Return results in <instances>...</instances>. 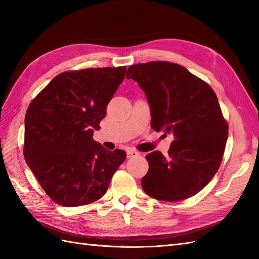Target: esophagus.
<instances>
[{"label": "esophagus", "instance_id": "1", "mask_svg": "<svg viewBox=\"0 0 259 259\" xmlns=\"http://www.w3.org/2000/svg\"><path fill=\"white\" fill-rule=\"evenodd\" d=\"M137 156H139L138 151L133 150V149L126 150V158H133V157H137Z\"/></svg>", "mask_w": 259, "mask_h": 259}]
</instances>
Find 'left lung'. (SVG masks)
I'll return each mask as SVG.
<instances>
[{"instance_id":"left-lung-1","label":"left lung","mask_w":259,"mask_h":259,"mask_svg":"<svg viewBox=\"0 0 259 259\" xmlns=\"http://www.w3.org/2000/svg\"><path fill=\"white\" fill-rule=\"evenodd\" d=\"M126 79L138 82L151 111L152 129L171 134L168 156H146L149 170L141 179L147 195L179 201L196 195L221 166L228 138L216 93L183 65L153 61L129 67Z\"/></svg>"}]
</instances>
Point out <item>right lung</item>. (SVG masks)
<instances>
[{"mask_svg":"<svg viewBox=\"0 0 259 259\" xmlns=\"http://www.w3.org/2000/svg\"><path fill=\"white\" fill-rule=\"evenodd\" d=\"M126 68L67 71L33 99L25 114L24 158L46 194L65 207L106 194L125 152L93 140Z\"/></svg>","mask_w":259,"mask_h":259,"instance_id":"add662e5","label":"right lung"}]
</instances>
